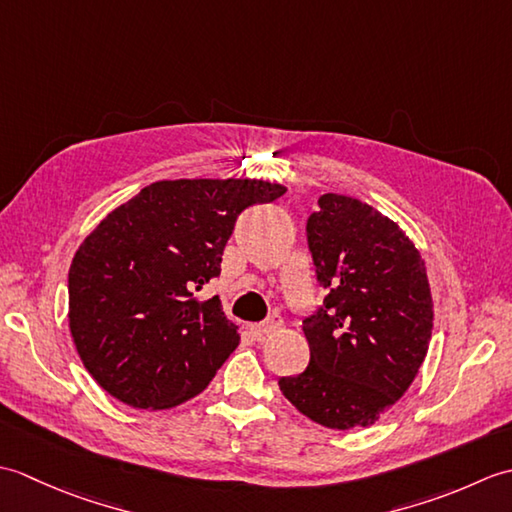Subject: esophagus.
Returning <instances> with one entry per match:
<instances>
[{"mask_svg":"<svg viewBox=\"0 0 512 512\" xmlns=\"http://www.w3.org/2000/svg\"><path fill=\"white\" fill-rule=\"evenodd\" d=\"M281 323H284V321H281V317L273 314V317L262 321V323H253L248 330H250V334H253V336H259V339H264V336L277 332L281 328Z\"/></svg>","mask_w":512,"mask_h":512,"instance_id":"esophagus-1","label":"esophagus"}]
</instances>
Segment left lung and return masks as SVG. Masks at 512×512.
Masks as SVG:
<instances>
[{"mask_svg":"<svg viewBox=\"0 0 512 512\" xmlns=\"http://www.w3.org/2000/svg\"><path fill=\"white\" fill-rule=\"evenodd\" d=\"M306 235L328 295L303 319L308 367L279 378V389L323 427H369L405 394L427 356V268L396 222L347 195H321Z\"/></svg>","mask_w":512,"mask_h":512,"instance_id":"left-lung-1","label":"left lung"}]
</instances>
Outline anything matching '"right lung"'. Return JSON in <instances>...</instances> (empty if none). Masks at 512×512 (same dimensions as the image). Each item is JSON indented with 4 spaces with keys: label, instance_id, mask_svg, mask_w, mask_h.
<instances>
[{
    "label": "right lung",
    "instance_id": "add662e5",
    "mask_svg": "<svg viewBox=\"0 0 512 512\" xmlns=\"http://www.w3.org/2000/svg\"><path fill=\"white\" fill-rule=\"evenodd\" d=\"M284 193L264 180H160L85 237L68 275L70 332L107 394L169 409L206 389L239 334L220 299L193 292L220 275L237 217Z\"/></svg>",
    "mask_w": 512,
    "mask_h": 512
}]
</instances>
